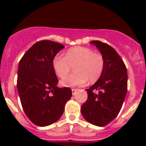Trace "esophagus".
<instances>
[{
    "instance_id": "esophagus-1",
    "label": "esophagus",
    "mask_w": 146,
    "mask_h": 146,
    "mask_svg": "<svg viewBox=\"0 0 146 146\" xmlns=\"http://www.w3.org/2000/svg\"><path fill=\"white\" fill-rule=\"evenodd\" d=\"M77 91H78V89H76V88H72V94H73V95H74V94H76V92H77Z\"/></svg>"
}]
</instances>
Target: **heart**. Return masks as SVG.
I'll return each instance as SVG.
<instances>
[{
    "label": "heart",
    "instance_id": "heart-1",
    "mask_svg": "<svg viewBox=\"0 0 146 146\" xmlns=\"http://www.w3.org/2000/svg\"><path fill=\"white\" fill-rule=\"evenodd\" d=\"M55 74L63 78L75 66L76 74L67 76L60 81L64 87L82 86L97 81L105 68V60L102 54L96 53L91 48L76 47L67 50L66 55L58 54L52 60Z\"/></svg>",
    "mask_w": 146,
    "mask_h": 146
}]
</instances>
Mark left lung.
Masks as SVG:
<instances>
[{
    "instance_id": "left-lung-1",
    "label": "left lung",
    "mask_w": 146,
    "mask_h": 146,
    "mask_svg": "<svg viewBox=\"0 0 146 146\" xmlns=\"http://www.w3.org/2000/svg\"><path fill=\"white\" fill-rule=\"evenodd\" d=\"M91 44L96 45L104 56L105 68L97 82L86 89L88 99L81 107V113L89 123L104 126L115 118L123 105L127 92V70L111 46L100 41Z\"/></svg>"
}]
</instances>
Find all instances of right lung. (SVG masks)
Masks as SVG:
<instances>
[{
	"instance_id": "right-lung-1",
	"label": "right lung",
	"mask_w": 146,
	"mask_h": 146,
	"mask_svg": "<svg viewBox=\"0 0 146 146\" xmlns=\"http://www.w3.org/2000/svg\"><path fill=\"white\" fill-rule=\"evenodd\" d=\"M63 44L50 40L37 42L24 54L17 71V91L23 109L32 123L46 126L57 121L71 99L69 88H58L52 60Z\"/></svg>"
}]
</instances>
